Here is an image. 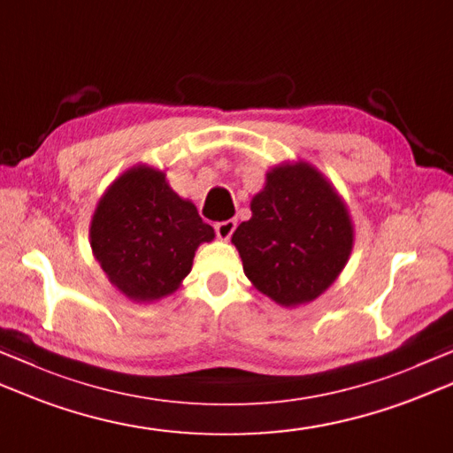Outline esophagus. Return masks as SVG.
Returning a JSON list of instances; mask_svg holds the SVG:
<instances>
[{"mask_svg": "<svg viewBox=\"0 0 453 453\" xmlns=\"http://www.w3.org/2000/svg\"><path fill=\"white\" fill-rule=\"evenodd\" d=\"M235 219H226V221H219V224H216V235L219 239H224V242H227L229 237H232L234 229H235Z\"/></svg>", "mask_w": 453, "mask_h": 453, "instance_id": "1", "label": "esophagus"}]
</instances>
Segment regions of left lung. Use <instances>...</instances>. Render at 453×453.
I'll list each match as a JSON object with an SVG mask.
<instances>
[{
	"label": "left lung",
	"instance_id": "obj_1",
	"mask_svg": "<svg viewBox=\"0 0 453 453\" xmlns=\"http://www.w3.org/2000/svg\"><path fill=\"white\" fill-rule=\"evenodd\" d=\"M251 219L232 237L245 277L287 308L312 303L338 279L353 247L349 211L334 186L304 161L267 173Z\"/></svg>",
	"mask_w": 453,
	"mask_h": 453
}]
</instances>
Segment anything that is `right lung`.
Listing matches in <instances>:
<instances>
[{"instance_id":"1","label":"right lung","mask_w":453,"mask_h":453,"mask_svg":"<svg viewBox=\"0 0 453 453\" xmlns=\"http://www.w3.org/2000/svg\"><path fill=\"white\" fill-rule=\"evenodd\" d=\"M196 206L182 200L163 171L137 165L113 180L90 226L96 261L135 303L173 295L192 269L200 243L214 239Z\"/></svg>"}]
</instances>
